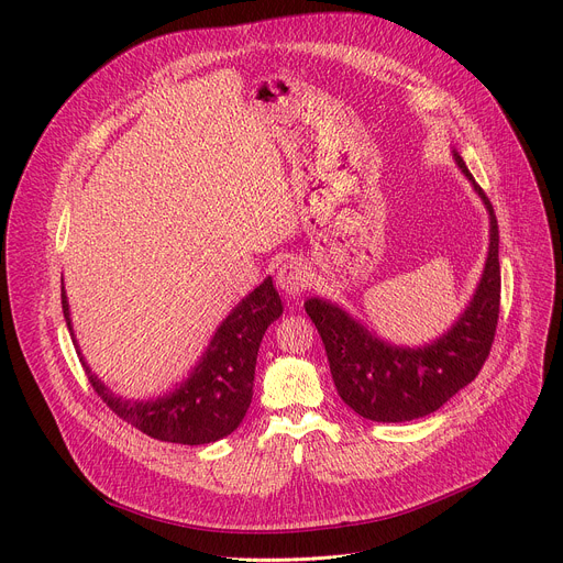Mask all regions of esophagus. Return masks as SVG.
I'll return each instance as SVG.
<instances>
[{
	"label": "esophagus",
	"instance_id": "esophagus-1",
	"mask_svg": "<svg viewBox=\"0 0 563 563\" xmlns=\"http://www.w3.org/2000/svg\"><path fill=\"white\" fill-rule=\"evenodd\" d=\"M276 285L287 298H298L309 287V274L302 263L287 261L276 274Z\"/></svg>",
	"mask_w": 563,
	"mask_h": 563
}]
</instances>
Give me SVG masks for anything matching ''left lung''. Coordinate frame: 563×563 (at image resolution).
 Here are the masks:
<instances>
[{"label":"left lung","mask_w":563,"mask_h":563,"mask_svg":"<svg viewBox=\"0 0 563 563\" xmlns=\"http://www.w3.org/2000/svg\"><path fill=\"white\" fill-rule=\"evenodd\" d=\"M452 155L490 216L486 267L454 325L428 345L398 347L372 334L330 300L309 298L305 302V311L323 339L341 398L369 421L400 423L437 412L474 380L495 341L501 300L499 224L488 196L474 183L463 157L456 151Z\"/></svg>","instance_id":"left-lung-1"}]
</instances>
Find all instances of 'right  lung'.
Here are the masks:
<instances>
[{"label":"right lung","instance_id":"1","mask_svg":"<svg viewBox=\"0 0 563 563\" xmlns=\"http://www.w3.org/2000/svg\"><path fill=\"white\" fill-rule=\"evenodd\" d=\"M62 309L77 347L64 285ZM280 313V296L272 278H265L263 285L240 300L222 320L189 378L174 391L151 400H126L113 394L85 363L79 347L77 356L98 396L122 421L157 441L183 445L213 443L243 423L254 394L261 341Z\"/></svg>","mask_w":563,"mask_h":563}]
</instances>
